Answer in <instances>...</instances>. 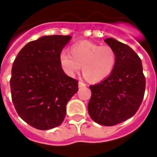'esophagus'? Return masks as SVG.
I'll list each match as a JSON object with an SVG mask.
<instances>
[{
    "label": "esophagus",
    "instance_id": "obj_1",
    "mask_svg": "<svg viewBox=\"0 0 157 157\" xmlns=\"http://www.w3.org/2000/svg\"><path fill=\"white\" fill-rule=\"evenodd\" d=\"M86 83H84L82 81L78 82V87H86Z\"/></svg>",
    "mask_w": 157,
    "mask_h": 157
}]
</instances>
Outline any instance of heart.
Masks as SVG:
<instances>
[{"label": "heart", "instance_id": "1", "mask_svg": "<svg viewBox=\"0 0 157 157\" xmlns=\"http://www.w3.org/2000/svg\"><path fill=\"white\" fill-rule=\"evenodd\" d=\"M70 55L60 54L61 67L68 75L74 76L80 68L89 81L98 82L107 78L117 64V53L110 46L90 41H80L70 47Z\"/></svg>", "mask_w": 157, "mask_h": 157}]
</instances>
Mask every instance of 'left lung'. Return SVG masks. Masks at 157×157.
<instances>
[{"label":"left lung","instance_id":"obj_1","mask_svg":"<svg viewBox=\"0 0 157 157\" xmlns=\"http://www.w3.org/2000/svg\"><path fill=\"white\" fill-rule=\"evenodd\" d=\"M117 53L113 72L98 84L90 86L88 111L96 123L113 126L132 117L142 103L146 78L140 57L129 46L113 38L104 40Z\"/></svg>","mask_w":157,"mask_h":157}]
</instances>
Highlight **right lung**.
Returning a JSON list of instances; mask_svg holds the SVG:
<instances>
[{
    "label": "right lung",
    "mask_w": 157,
    "mask_h": 157,
    "mask_svg": "<svg viewBox=\"0 0 157 157\" xmlns=\"http://www.w3.org/2000/svg\"><path fill=\"white\" fill-rule=\"evenodd\" d=\"M70 36H45L28 43L13 62L11 99L24 121L39 130L60 125L66 104L78 91V82L68 77L59 56Z\"/></svg>",
    "instance_id": "obj_1"
}]
</instances>
